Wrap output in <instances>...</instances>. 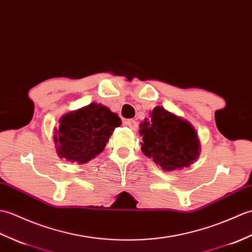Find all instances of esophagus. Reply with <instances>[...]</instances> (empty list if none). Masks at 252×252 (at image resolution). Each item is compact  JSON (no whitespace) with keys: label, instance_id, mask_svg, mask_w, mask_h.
Here are the masks:
<instances>
[{"label":"esophagus","instance_id":"34e87169","mask_svg":"<svg viewBox=\"0 0 252 252\" xmlns=\"http://www.w3.org/2000/svg\"><path fill=\"white\" fill-rule=\"evenodd\" d=\"M125 124L130 128L132 130H137L138 128V123L135 120H126L125 121Z\"/></svg>","mask_w":252,"mask_h":252}]
</instances>
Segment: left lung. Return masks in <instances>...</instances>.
Returning <instances> with one entry per match:
<instances>
[{"mask_svg": "<svg viewBox=\"0 0 252 252\" xmlns=\"http://www.w3.org/2000/svg\"><path fill=\"white\" fill-rule=\"evenodd\" d=\"M141 150L166 171L182 169L196 161L200 144L194 127L163 107H155L140 124Z\"/></svg>", "mask_w": 252, "mask_h": 252, "instance_id": "left-lung-1", "label": "left lung"}]
</instances>
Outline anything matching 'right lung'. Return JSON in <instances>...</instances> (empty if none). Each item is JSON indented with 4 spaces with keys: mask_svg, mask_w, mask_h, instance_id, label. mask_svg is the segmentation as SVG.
I'll return each mask as SVG.
<instances>
[{
    "mask_svg": "<svg viewBox=\"0 0 252 252\" xmlns=\"http://www.w3.org/2000/svg\"><path fill=\"white\" fill-rule=\"evenodd\" d=\"M54 141L59 158L85 164L104 150L116 127L122 125L117 114L105 105L91 103L61 117Z\"/></svg>",
    "mask_w": 252,
    "mask_h": 252,
    "instance_id": "add662e5",
    "label": "right lung"
}]
</instances>
